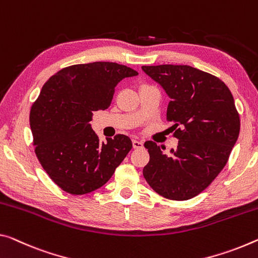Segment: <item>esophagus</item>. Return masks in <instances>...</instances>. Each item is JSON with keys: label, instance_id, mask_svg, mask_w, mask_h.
Listing matches in <instances>:
<instances>
[{"label": "esophagus", "instance_id": "1", "mask_svg": "<svg viewBox=\"0 0 258 258\" xmlns=\"http://www.w3.org/2000/svg\"><path fill=\"white\" fill-rule=\"evenodd\" d=\"M133 146L134 149H141L143 146V142L138 140H133Z\"/></svg>", "mask_w": 258, "mask_h": 258}]
</instances>
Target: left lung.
Here are the masks:
<instances>
[{"label": "left lung", "mask_w": 258, "mask_h": 258, "mask_svg": "<svg viewBox=\"0 0 258 258\" xmlns=\"http://www.w3.org/2000/svg\"><path fill=\"white\" fill-rule=\"evenodd\" d=\"M170 101L175 150L162 152L152 141L144 146L150 161L143 175L154 191L173 201H187L208 188L225 167L240 133L234 98L223 81L190 66H143Z\"/></svg>", "instance_id": "obj_1"}]
</instances>
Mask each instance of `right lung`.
<instances>
[{"instance_id":"1","label":"right lung","mask_w":258,"mask_h":258,"mask_svg":"<svg viewBox=\"0 0 258 258\" xmlns=\"http://www.w3.org/2000/svg\"><path fill=\"white\" fill-rule=\"evenodd\" d=\"M137 75L117 63L93 62L63 68L42 86L30 112L34 151L62 190L84 195L102 187L132 150L125 135L99 141L90 121L110 106L118 82Z\"/></svg>"}]
</instances>
